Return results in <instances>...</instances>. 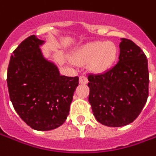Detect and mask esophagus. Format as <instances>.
Segmentation results:
<instances>
[{
  "mask_svg": "<svg viewBox=\"0 0 156 156\" xmlns=\"http://www.w3.org/2000/svg\"><path fill=\"white\" fill-rule=\"evenodd\" d=\"M88 83V79L84 76H80L79 77V83L81 84H86Z\"/></svg>",
  "mask_w": 156,
  "mask_h": 156,
  "instance_id": "esophagus-1",
  "label": "esophagus"
}]
</instances>
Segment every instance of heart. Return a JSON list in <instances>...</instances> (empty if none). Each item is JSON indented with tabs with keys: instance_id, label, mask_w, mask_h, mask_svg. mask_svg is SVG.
<instances>
[{
	"instance_id": "heart-1",
	"label": "heart",
	"mask_w": 156,
	"mask_h": 156,
	"mask_svg": "<svg viewBox=\"0 0 156 156\" xmlns=\"http://www.w3.org/2000/svg\"><path fill=\"white\" fill-rule=\"evenodd\" d=\"M119 49L111 41H93L82 45L72 55L73 62L77 65L89 63V69L95 74L112 69L118 58Z\"/></svg>"
}]
</instances>
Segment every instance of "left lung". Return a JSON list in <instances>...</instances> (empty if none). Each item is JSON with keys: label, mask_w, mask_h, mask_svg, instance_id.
Here are the masks:
<instances>
[{"label": "left lung", "mask_w": 156, "mask_h": 156, "mask_svg": "<svg viewBox=\"0 0 156 156\" xmlns=\"http://www.w3.org/2000/svg\"><path fill=\"white\" fill-rule=\"evenodd\" d=\"M120 40L118 62L106 73L88 76L89 102L94 116L107 127L133 122L149 96L146 55L131 40Z\"/></svg>", "instance_id": "obj_1"}]
</instances>
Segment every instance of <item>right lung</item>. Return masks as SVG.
<instances>
[{
    "label": "right lung",
    "mask_w": 156,
    "mask_h": 156,
    "mask_svg": "<svg viewBox=\"0 0 156 156\" xmlns=\"http://www.w3.org/2000/svg\"><path fill=\"white\" fill-rule=\"evenodd\" d=\"M45 41L31 35L10 58L7 87L10 100L23 121L34 130L49 131L62 125L69 114L78 77L60 74L44 56Z\"/></svg>",
    "instance_id": "add662e5"
}]
</instances>
